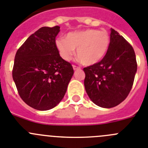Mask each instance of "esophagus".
<instances>
[{
    "label": "esophagus",
    "mask_w": 148,
    "mask_h": 148,
    "mask_svg": "<svg viewBox=\"0 0 148 148\" xmlns=\"http://www.w3.org/2000/svg\"><path fill=\"white\" fill-rule=\"evenodd\" d=\"M73 68L74 70H80V67L79 66H77L75 65H73Z\"/></svg>",
    "instance_id": "obj_1"
}]
</instances>
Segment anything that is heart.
Segmentation results:
<instances>
[{"label": "heart", "instance_id": "1", "mask_svg": "<svg viewBox=\"0 0 148 148\" xmlns=\"http://www.w3.org/2000/svg\"><path fill=\"white\" fill-rule=\"evenodd\" d=\"M110 37L108 32L95 29H86L69 32L64 38H58L56 46L61 58L71 59L75 48L76 56L82 64L93 65L99 62L108 53Z\"/></svg>", "mask_w": 148, "mask_h": 148}]
</instances>
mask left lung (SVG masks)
Returning a JSON list of instances; mask_svg holds the SVG:
<instances>
[{"label":"left lung","instance_id":"8db88e82","mask_svg":"<svg viewBox=\"0 0 148 148\" xmlns=\"http://www.w3.org/2000/svg\"><path fill=\"white\" fill-rule=\"evenodd\" d=\"M110 30L106 56L100 62L84 68L87 95L94 104L104 108L116 107L126 99L137 71L132 46L116 30Z\"/></svg>","mask_w":148,"mask_h":148}]
</instances>
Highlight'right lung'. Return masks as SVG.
Masks as SVG:
<instances>
[{"mask_svg": "<svg viewBox=\"0 0 148 148\" xmlns=\"http://www.w3.org/2000/svg\"><path fill=\"white\" fill-rule=\"evenodd\" d=\"M59 32L58 26L41 27L15 55L12 78L18 92L26 104L38 110H48L59 104L74 73L56 47Z\"/></svg>", "mask_w": 148, "mask_h": 148, "instance_id": "1", "label": "right lung"}]
</instances>
